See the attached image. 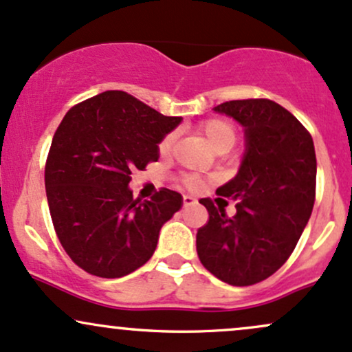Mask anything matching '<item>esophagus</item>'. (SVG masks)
<instances>
[{
	"instance_id": "esophagus-1",
	"label": "esophagus",
	"mask_w": 352,
	"mask_h": 352,
	"mask_svg": "<svg viewBox=\"0 0 352 352\" xmlns=\"http://www.w3.org/2000/svg\"><path fill=\"white\" fill-rule=\"evenodd\" d=\"M194 204H197V199H195V197H190V195H184V207L194 206Z\"/></svg>"
}]
</instances>
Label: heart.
<instances>
[{"label": "heart", "instance_id": "heart-1", "mask_svg": "<svg viewBox=\"0 0 352 352\" xmlns=\"http://www.w3.org/2000/svg\"><path fill=\"white\" fill-rule=\"evenodd\" d=\"M197 132L206 138L208 146L217 153L229 152V150L235 145V142H237V130H235L234 123H230L229 120L223 118L206 120V122L200 123V125L197 126ZM172 145L173 133L165 135L160 140V144H158V152H160L162 155H167L170 148H172ZM180 182L188 188H199L200 185H202V180H200L199 175H182L180 177Z\"/></svg>", "mask_w": 352, "mask_h": 352}]
</instances>
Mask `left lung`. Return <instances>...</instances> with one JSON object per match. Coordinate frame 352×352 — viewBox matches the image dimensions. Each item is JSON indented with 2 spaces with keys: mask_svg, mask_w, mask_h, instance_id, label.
Wrapping results in <instances>:
<instances>
[{
  "mask_svg": "<svg viewBox=\"0 0 352 352\" xmlns=\"http://www.w3.org/2000/svg\"><path fill=\"white\" fill-rule=\"evenodd\" d=\"M245 129L239 173L217 188L232 197L234 217L202 199L208 220L197 232V254L208 272L230 285H252L284 265L316 200L314 142L291 111L267 98L232 100L214 108Z\"/></svg>",
  "mask_w": 352,
  "mask_h": 352,
  "instance_id": "8db88e82",
  "label": "left lung"
}]
</instances>
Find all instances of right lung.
Instances as JSON below:
<instances>
[{
	"label": "right lung",
	"mask_w": 352,
	"mask_h": 352,
	"mask_svg": "<svg viewBox=\"0 0 352 352\" xmlns=\"http://www.w3.org/2000/svg\"><path fill=\"white\" fill-rule=\"evenodd\" d=\"M180 122L118 90L67 111L46 158L45 187L58 241L78 267L117 279L155 252L182 195L160 188L142 202L129 182L133 170L158 160V144Z\"/></svg>",
	"instance_id": "1"
}]
</instances>
